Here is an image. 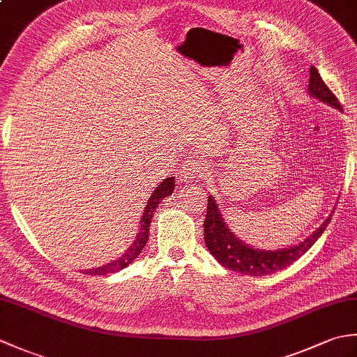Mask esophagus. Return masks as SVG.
<instances>
[{"label": "esophagus", "instance_id": "1", "mask_svg": "<svg viewBox=\"0 0 357 357\" xmlns=\"http://www.w3.org/2000/svg\"><path fill=\"white\" fill-rule=\"evenodd\" d=\"M206 174V167L198 159H188L181 169V178L184 183H192L195 179H201Z\"/></svg>", "mask_w": 357, "mask_h": 357}]
</instances>
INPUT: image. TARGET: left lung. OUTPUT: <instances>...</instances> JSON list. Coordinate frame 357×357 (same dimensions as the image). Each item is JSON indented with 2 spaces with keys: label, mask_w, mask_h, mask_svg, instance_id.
<instances>
[{
  "label": "left lung",
  "mask_w": 357,
  "mask_h": 357,
  "mask_svg": "<svg viewBox=\"0 0 357 357\" xmlns=\"http://www.w3.org/2000/svg\"><path fill=\"white\" fill-rule=\"evenodd\" d=\"M308 93L313 98H317L324 104H328L331 107L342 112V105L337 101L335 93L325 86L319 72L313 66L310 69ZM330 219L331 215L325 219V222H322L319 229L313 231V234H310L305 241H302L298 245L279 250H259L247 245L245 242H242L234 236L224 222L215 198L213 196H208L207 216L204 219V239H206L208 252L225 268L248 276H265L273 275V273L288 267L294 261H298L302 255H305L310 247L319 239L324 230L327 229Z\"/></svg>",
  "instance_id": "8db88e82"
}]
</instances>
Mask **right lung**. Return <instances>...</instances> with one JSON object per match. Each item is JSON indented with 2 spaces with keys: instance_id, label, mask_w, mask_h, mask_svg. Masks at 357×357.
Listing matches in <instances>:
<instances>
[{
  "instance_id": "right-lung-1",
  "label": "right lung",
  "mask_w": 357,
  "mask_h": 357,
  "mask_svg": "<svg viewBox=\"0 0 357 357\" xmlns=\"http://www.w3.org/2000/svg\"><path fill=\"white\" fill-rule=\"evenodd\" d=\"M174 190V178L170 176L164 179L161 184H159L155 192L151 193V196L149 198L147 206L144 207L142 211V216H141V221H139V233L136 234V238L133 241V244L127 248V252L123 253V256L118 257L116 261H112L109 264L102 265V267H96V268H90L86 270L84 273L86 275H93V276H104L107 275V273H116L119 270L126 268L127 265H130L136 257L139 256V253L142 252V248L146 247L149 236H150V222L151 219H153L155 215V210L159 206V202H161L165 196H170L172 192Z\"/></svg>"
}]
</instances>
